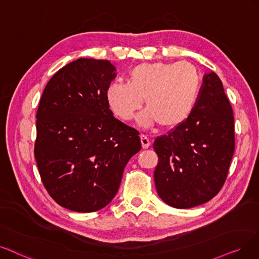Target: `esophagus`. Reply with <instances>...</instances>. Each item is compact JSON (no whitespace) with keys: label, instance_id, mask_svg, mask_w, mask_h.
I'll use <instances>...</instances> for the list:
<instances>
[{"label":"esophagus","instance_id":"esophagus-1","mask_svg":"<svg viewBox=\"0 0 259 259\" xmlns=\"http://www.w3.org/2000/svg\"><path fill=\"white\" fill-rule=\"evenodd\" d=\"M140 141H141L142 149H148V148L150 147L151 142H150V139H149L147 136L141 135V136H140Z\"/></svg>","mask_w":259,"mask_h":259}]
</instances>
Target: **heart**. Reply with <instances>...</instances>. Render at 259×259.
<instances>
[{"label": "heart", "mask_w": 259, "mask_h": 259, "mask_svg": "<svg viewBox=\"0 0 259 259\" xmlns=\"http://www.w3.org/2000/svg\"><path fill=\"white\" fill-rule=\"evenodd\" d=\"M199 84L198 69L190 61L142 63L130 71L128 82H110L106 100L117 117L131 120L146 99L147 109L137 118L139 125L148 128L159 123L162 128L172 130L190 117Z\"/></svg>", "instance_id": "1"}]
</instances>
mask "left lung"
I'll list each match as a JSON object with an SVG mask.
<instances>
[{
  "mask_svg": "<svg viewBox=\"0 0 259 259\" xmlns=\"http://www.w3.org/2000/svg\"><path fill=\"white\" fill-rule=\"evenodd\" d=\"M154 181L159 198L174 208H191L220 191L235 151L234 116L214 72L203 77L188 120L157 137Z\"/></svg>",
  "mask_w": 259,
  "mask_h": 259,
  "instance_id": "left-lung-1",
  "label": "left lung"
}]
</instances>
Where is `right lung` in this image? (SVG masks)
Masks as SVG:
<instances>
[{"instance_id": "1", "label": "right lung", "mask_w": 259, "mask_h": 259, "mask_svg": "<svg viewBox=\"0 0 259 259\" xmlns=\"http://www.w3.org/2000/svg\"><path fill=\"white\" fill-rule=\"evenodd\" d=\"M116 71L108 60L76 59L56 72L40 99L35 158L46 189L67 209L105 207L141 149L139 133L109 109L106 89Z\"/></svg>"}]
</instances>
